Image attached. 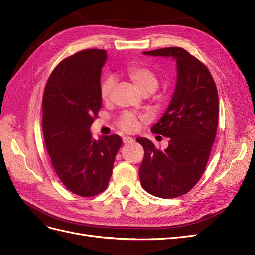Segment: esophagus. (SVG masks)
I'll return each instance as SVG.
<instances>
[{"instance_id":"esophagus-1","label":"esophagus","mask_w":255,"mask_h":255,"mask_svg":"<svg viewBox=\"0 0 255 255\" xmlns=\"http://www.w3.org/2000/svg\"><path fill=\"white\" fill-rule=\"evenodd\" d=\"M123 142H124V144H131L133 142V138L130 136H124L123 137Z\"/></svg>"}]
</instances>
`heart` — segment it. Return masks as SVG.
<instances>
[{"instance_id":"obj_1","label":"heart","mask_w":255,"mask_h":255,"mask_svg":"<svg viewBox=\"0 0 255 255\" xmlns=\"http://www.w3.org/2000/svg\"><path fill=\"white\" fill-rule=\"evenodd\" d=\"M127 76L132 81V84L143 94L153 93L159 87V77L153 70L142 64L130 65L126 70ZM114 87V80L112 77H106L101 85V97L104 101L109 100L110 94ZM141 118L136 117L131 112L123 113L119 119V127L126 132H133L139 125Z\"/></svg>"}]
</instances>
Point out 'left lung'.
I'll list each match as a JSON object with an SVG mask.
<instances>
[{
  "instance_id": "8db88e82",
  "label": "left lung",
  "mask_w": 255,
  "mask_h": 255,
  "mask_svg": "<svg viewBox=\"0 0 255 255\" xmlns=\"http://www.w3.org/2000/svg\"><path fill=\"white\" fill-rule=\"evenodd\" d=\"M143 54L174 58L177 83L167 110L151 128L153 133L169 137L168 147L161 150L148 138L137 137L144 148L138 175L147 193L176 198L192 190L207 166L218 124L217 89L208 68L184 48Z\"/></svg>"
}]
</instances>
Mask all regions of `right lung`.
Segmentation results:
<instances>
[{"label":"right lung","instance_id":"add662e5","mask_svg":"<svg viewBox=\"0 0 255 255\" xmlns=\"http://www.w3.org/2000/svg\"><path fill=\"white\" fill-rule=\"evenodd\" d=\"M105 50L90 48L62 60L48 78L42 101V129L52 165L72 193L92 197L108 186L122 138L94 139L90 132L102 107Z\"/></svg>","mask_w":255,"mask_h":255}]
</instances>
